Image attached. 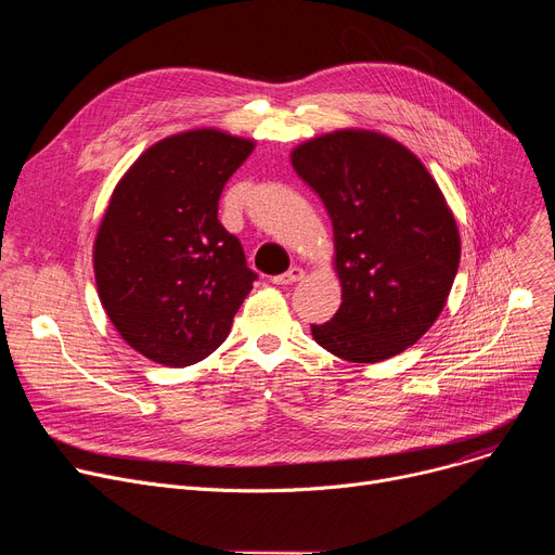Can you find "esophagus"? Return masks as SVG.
<instances>
[{"instance_id":"esophagus-1","label":"esophagus","mask_w":555,"mask_h":555,"mask_svg":"<svg viewBox=\"0 0 555 555\" xmlns=\"http://www.w3.org/2000/svg\"><path fill=\"white\" fill-rule=\"evenodd\" d=\"M304 276H306V272H304L301 268H289L285 274H279V276H274L272 281H274L276 285H293V283L301 281Z\"/></svg>"}]
</instances>
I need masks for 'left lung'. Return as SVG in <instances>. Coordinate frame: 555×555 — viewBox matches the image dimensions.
Listing matches in <instances>:
<instances>
[{
  "mask_svg": "<svg viewBox=\"0 0 555 555\" xmlns=\"http://www.w3.org/2000/svg\"><path fill=\"white\" fill-rule=\"evenodd\" d=\"M333 222L341 306L310 326L333 356L373 364L402 353L439 319L452 289L461 236L443 191L400 141L335 130L289 153Z\"/></svg>",
  "mask_w": 555,
  "mask_h": 555,
  "instance_id": "obj_1",
  "label": "left lung"
}]
</instances>
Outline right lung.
Wrapping results in <instances>:
<instances>
[{"instance_id": "right-lung-1", "label": "right lung", "mask_w": 555, "mask_h": 555, "mask_svg": "<svg viewBox=\"0 0 555 555\" xmlns=\"http://www.w3.org/2000/svg\"><path fill=\"white\" fill-rule=\"evenodd\" d=\"M254 141L216 128L170 134L114 186L94 241L99 299L137 353L189 366L227 339L256 274L218 220Z\"/></svg>"}]
</instances>
